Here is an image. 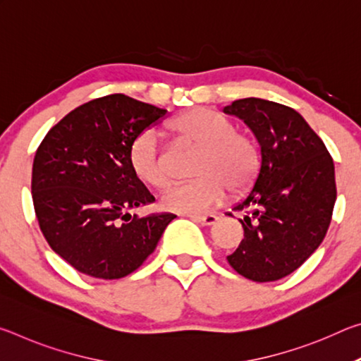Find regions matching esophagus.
I'll list each match as a JSON object with an SVG mask.
<instances>
[{"label": "esophagus", "mask_w": 361, "mask_h": 361, "mask_svg": "<svg viewBox=\"0 0 361 361\" xmlns=\"http://www.w3.org/2000/svg\"><path fill=\"white\" fill-rule=\"evenodd\" d=\"M189 218H191L192 221L202 224V226H212V224H215L218 221V216L216 215H204V216L191 215Z\"/></svg>", "instance_id": "34e87169"}]
</instances>
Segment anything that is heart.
<instances>
[{"label":"heart","mask_w":361,"mask_h":361,"mask_svg":"<svg viewBox=\"0 0 361 361\" xmlns=\"http://www.w3.org/2000/svg\"><path fill=\"white\" fill-rule=\"evenodd\" d=\"M183 143L197 146L194 175L197 178L175 185L161 197L162 209L183 215H204L223 202L228 188L239 192L253 181L259 166L255 140L234 129V122L215 109L197 106L169 124ZM129 166L138 181L152 189L169 185L166 151L154 132H143L129 148Z\"/></svg>","instance_id":"heart-1"}]
</instances>
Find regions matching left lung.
Returning <instances> with one entry per match:
<instances>
[{
	"label": "left lung",
	"instance_id": "8db88e82",
	"mask_svg": "<svg viewBox=\"0 0 361 361\" xmlns=\"http://www.w3.org/2000/svg\"><path fill=\"white\" fill-rule=\"evenodd\" d=\"M223 111L245 122L261 146L253 186L232 209L245 216L239 219L243 239L228 262L248 280L274 282L296 271L325 239L336 202L333 157L290 106L250 97Z\"/></svg>",
	"mask_w": 361,
	"mask_h": 361
}]
</instances>
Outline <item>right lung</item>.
<instances>
[{"label":"right lung","instance_id":"1","mask_svg":"<svg viewBox=\"0 0 361 361\" xmlns=\"http://www.w3.org/2000/svg\"><path fill=\"white\" fill-rule=\"evenodd\" d=\"M167 116L149 103L111 94L78 106L38 146L32 197L49 247L85 276H129L154 252L176 215L129 210L154 202L129 166L133 140Z\"/></svg>","mask_w":361,"mask_h":361}]
</instances>
